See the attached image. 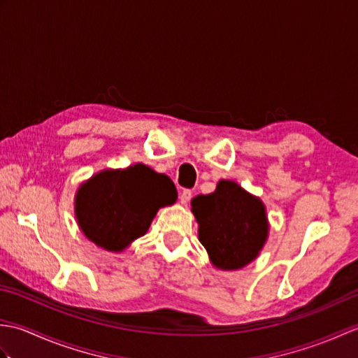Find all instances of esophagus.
I'll list each match as a JSON object with an SVG mask.
<instances>
[{"label":"esophagus","mask_w":358,"mask_h":358,"mask_svg":"<svg viewBox=\"0 0 358 358\" xmlns=\"http://www.w3.org/2000/svg\"><path fill=\"white\" fill-rule=\"evenodd\" d=\"M191 199H192V191H191V189H185V191L180 194L181 204H187L189 201H191Z\"/></svg>","instance_id":"obj_1"}]
</instances>
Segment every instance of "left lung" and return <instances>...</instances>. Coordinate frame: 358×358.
I'll return each mask as SVG.
<instances>
[{"instance_id": "left-lung-1", "label": "left lung", "mask_w": 358, "mask_h": 358, "mask_svg": "<svg viewBox=\"0 0 358 358\" xmlns=\"http://www.w3.org/2000/svg\"><path fill=\"white\" fill-rule=\"evenodd\" d=\"M200 224L199 238L220 269H240L260 252L268 235L263 203L234 183L222 180L215 192L192 200Z\"/></svg>"}]
</instances>
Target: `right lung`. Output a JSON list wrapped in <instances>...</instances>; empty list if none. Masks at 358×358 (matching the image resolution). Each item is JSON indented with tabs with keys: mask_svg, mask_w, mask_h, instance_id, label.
Listing matches in <instances>:
<instances>
[{
	"mask_svg": "<svg viewBox=\"0 0 358 358\" xmlns=\"http://www.w3.org/2000/svg\"><path fill=\"white\" fill-rule=\"evenodd\" d=\"M177 200V189L164 173L144 164L96 173L77 194V220L95 245L121 250L149 229L162 206Z\"/></svg>",
	"mask_w": 358,
	"mask_h": 358,
	"instance_id": "right-lung-1",
	"label": "right lung"
}]
</instances>
